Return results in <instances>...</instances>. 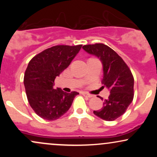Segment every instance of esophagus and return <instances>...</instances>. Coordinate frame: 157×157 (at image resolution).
Here are the masks:
<instances>
[{
  "instance_id": "esophagus-1",
  "label": "esophagus",
  "mask_w": 157,
  "mask_h": 157,
  "mask_svg": "<svg viewBox=\"0 0 157 157\" xmlns=\"http://www.w3.org/2000/svg\"><path fill=\"white\" fill-rule=\"evenodd\" d=\"M82 94L84 95V96H86V97H93V95L92 94H90L89 93H88V92H82Z\"/></svg>"
}]
</instances>
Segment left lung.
Returning a JSON list of instances; mask_svg holds the SVG:
<instances>
[{
	"label": "left lung",
	"instance_id": "left-lung-1",
	"mask_svg": "<svg viewBox=\"0 0 157 157\" xmlns=\"http://www.w3.org/2000/svg\"><path fill=\"white\" fill-rule=\"evenodd\" d=\"M82 48L101 60L103 66L102 83L110 90L109 97L104 100L102 109L94 111V113L106 121L115 120L125 112L134 99L132 73L122 57L105 44L85 45Z\"/></svg>",
	"mask_w": 157,
	"mask_h": 157
}]
</instances>
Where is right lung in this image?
<instances>
[{
	"label": "right lung",
	"mask_w": 157,
	"mask_h": 157,
	"mask_svg": "<svg viewBox=\"0 0 157 157\" xmlns=\"http://www.w3.org/2000/svg\"><path fill=\"white\" fill-rule=\"evenodd\" d=\"M82 45L52 46L37 54L29 63L23 83L29 103L44 120H55L70 109L77 91L66 93L53 88L56 77L69 66Z\"/></svg>",
	"instance_id": "obj_1"
}]
</instances>
